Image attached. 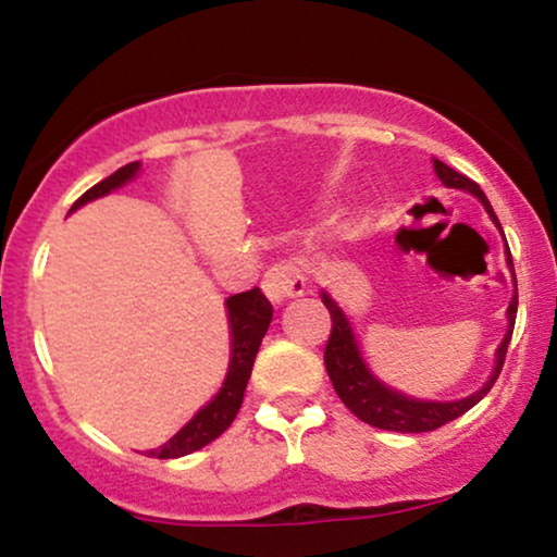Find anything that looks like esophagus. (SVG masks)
Instances as JSON below:
<instances>
[{
	"label": "esophagus",
	"instance_id": "34e87169",
	"mask_svg": "<svg viewBox=\"0 0 557 557\" xmlns=\"http://www.w3.org/2000/svg\"><path fill=\"white\" fill-rule=\"evenodd\" d=\"M267 298L272 304H283L287 298L304 296L306 293V270L298 259H283L277 264L270 267L261 280Z\"/></svg>",
	"mask_w": 557,
	"mask_h": 557
}]
</instances>
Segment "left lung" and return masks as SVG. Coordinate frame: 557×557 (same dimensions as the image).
<instances>
[{
	"label": "left lung",
	"mask_w": 557,
	"mask_h": 557,
	"mask_svg": "<svg viewBox=\"0 0 557 557\" xmlns=\"http://www.w3.org/2000/svg\"><path fill=\"white\" fill-rule=\"evenodd\" d=\"M434 170H437L440 181H443L447 188H461V190H469V194H474L479 201L484 203V209H487L492 222L500 227V220H497V214L492 212V203L487 201V196H484V190L479 188L471 177H466V175H461V172L447 168V164L440 162V159H434ZM500 233H503V227H500ZM505 246H508V243H505ZM505 253H508V267L513 270L510 248H505ZM322 304L327 306L330 319H332L327 345H324V367H327V374L332 380V387H335L337 398H341L345 406L356 413V417H359L361 421H367V424L376 426V430L432 432V430H437V426L447 424V421L463 417V413L469 411L471 406H476V403L490 393L492 385H495V380L503 372L510 335H513L516 309H519V293H513V300H510V306H508V332H505V341L500 343V348H497L495 372H492L490 382L479 389V393L469 395V398H463V400H453V403L413 400V398H406V395L395 393V389L385 387L382 382H376L372 372L367 369V363H363V359H361L359 345H356V337H354V332H350L348 319H345V314L337 309V304L327 296V293L322 296Z\"/></svg>",
	"instance_id": "obj_1"
}]
</instances>
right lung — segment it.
Here are the masks:
<instances>
[{
    "mask_svg": "<svg viewBox=\"0 0 557 557\" xmlns=\"http://www.w3.org/2000/svg\"><path fill=\"white\" fill-rule=\"evenodd\" d=\"M138 172V162L125 164L117 172H112L110 177H104L101 183H96L94 188H88L78 201L73 203V209L83 207L86 201L110 194V190L120 188V185L131 181ZM70 209V212H73ZM227 317H230V335H233V359H230L227 380L222 385L216 398L203 406L181 432L172 434L164 445H159L157 450H149V456L157 458H181L188 453L198 450V447L209 445L212 440L220 437L222 432L233 424L235 413L240 411L243 393H246L248 376H251L253 359L259 354L261 337L267 335V327L272 322V304L259 287L246 293H235L227 298Z\"/></svg>",
    "mask_w": 557,
    "mask_h": 557,
    "instance_id": "right-lung-1",
    "label": "right lung"
}]
</instances>
